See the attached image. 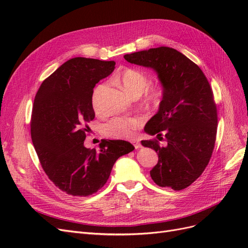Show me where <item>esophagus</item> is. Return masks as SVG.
Returning <instances> with one entry per match:
<instances>
[{
    "mask_svg": "<svg viewBox=\"0 0 248 248\" xmlns=\"http://www.w3.org/2000/svg\"><path fill=\"white\" fill-rule=\"evenodd\" d=\"M131 142H132L133 146H134V148H136V149H140V148L141 147L140 140H133Z\"/></svg>",
    "mask_w": 248,
    "mask_h": 248,
    "instance_id": "34e87169",
    "label": "esophagus"
}]
</instances>
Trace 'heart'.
I'll list each match as a JSON object with an SVG mask.
<instances>
[{
	"label": "heart",
	"instance_id": "1",
	"mask_svg": "<svg viewBox=\"0 0 248 248\" xmlns=\"http://www.w3.org/2000/svg\"><path fill=\"white\" fill-rule=\"evenodd\" d=\"M115 82L122 86L125 91L133 97H139L144 93L145 101L149 106L158 107L163 99L164 89L158 84L149 87L150 79L147 74L136 68H125L116 78ZM108 84L97 86L92 95V104L94 109H98L100 94ZM144 124V119L140 116L132 117H116L110 119L102 126V131L107 137L114 139H127L133 136L134 131L140 128Z\"/></svg>",
	"mask_w": 248,
	"mask_h": 248
}]
</instances>
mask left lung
Here are the masks:
<instances>
[{
	"label": "left lung",
	"mask_w": 248,
	"mask_h": 248,
	"mask_svg": "<svg viewBox=\"0 0 248 248\" xmlns=\"http://www.w3.org/2000/svg\"><path fill=\"white\" fill-rule=\"evenodd\" d=\"M125 60L154 69L164 89L157 114L145 131L157 140H141L154 149L158 162L150 170L160 187L181 190L202 175L212 156L217 132V108L212 88L200 67L181 52L160 46L125 55Z\"/></svg>",
	"instance_id": "left-lung-1"
}]
</instances>
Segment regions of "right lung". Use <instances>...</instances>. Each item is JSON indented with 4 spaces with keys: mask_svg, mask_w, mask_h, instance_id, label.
I'll list each match as a JSON object with an SVG mask.
<instances>
[{
    "mask_svg": "<svg viewBox=\"0 0 248 248\" xmlns=\"http://www.w3.org/2000/svg\"><path fill=\"white\" fill-rule=\"evenodd\" d=\"M114 61L73 58L43 80L31 116V137L50 181L74 197H88L108 180L116 160L133 151L126 140H101L99 150L84 146L95 118V85L115 69Z\"/></svg>",
    "mask_w": 248,
    "mask_h": 248,
    "instance_id": "obj_1",
    "label": "right lung"
}]
</instances>
